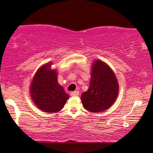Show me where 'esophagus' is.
Wrapping results in <instances>:
<instances>
[{
	"instance_id": "1",
	"label": "esophagus",
	"mask_w": 153,
	"mask_h": 153,
	"mask_svg": "<svg viewBox=\"0 0 153 153\" xmlns=\"http://www.w3.org/2000/svg\"><path fill=\"white\" fill-rule=\"evenodd\" d=\"M70 95H71L72 97H74V96H78V95H79V91H72L71 93H70Z\"/></svg>"
}]
</instances>
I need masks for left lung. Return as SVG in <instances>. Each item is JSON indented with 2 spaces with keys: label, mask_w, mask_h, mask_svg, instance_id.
I'll return each instance as SVG.
<instances>
[{
  "label": "left lung",
  "mask_w": 153,
  "mask_h": 153,
  "mask_svg": "<svg viewBox=\"0 0 153 153\" xmlns=\"http://www.w3.org/2000/svg\"><path fill=\"white\" fill-rule=\"evenodd\" d=\"M89 88L81 95L83 106L91 112L110 108L116 100L119 84L113 70L107 63L96 59L91 65Z\"/></svg>",
  "instance_id": "1"
}]
</instances>
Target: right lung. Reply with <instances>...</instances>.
<instances>
[{
  "mask_svg": "<svg viewBox=\"0 0 153 153\" xmlns=\"http://www.w3.org/2000/svg\"><path fill=\"white\" fill-rule=\"evenodd\" d=\"M47 62L38 68L30 85L32 100L37 107L48 113H54L65 106L69 95L59 84L57 70Z\"/></svg>",
  "mask_w": 153,
  "mask_h": 153,
  "instance_id": "right-lung-1",
  "label": "right lung"
}]
</instances>
